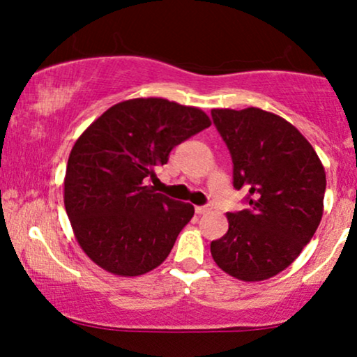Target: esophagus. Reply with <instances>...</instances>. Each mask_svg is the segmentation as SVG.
<instances>
[{"mask_svg": "<svg viewBox=\"0 0 357 357\" xmlns=\"http://www.w3.org/2000/svg\"><path fill=\"white\" fill-rule=\"evenodd\" d=\"M210 210H211L210 206H196L195 208V211L198 213V215H204V213H208Z\"/></svg>", "mask_w": 357, "mask_h": 357, "instance_id": "1", "label": "esophagus"}]
</instances>
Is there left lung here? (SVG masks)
I'll list each match as a JSON object with an SVG mask.
<instances>
[{
    "label": "left lung",
    "mask_w": 357,
    "mask_h": 357,
    "mask_svg": "<svg viewBox=\"0 0 357 357\" xmlns=\"http://www.w3.org/2000/svg\"><path fill=\"white\" fill-rule=\"evenodd\" d=\"M233 161V186L248 191V210L228 213V231L211 257L228 275L267 280L285 270L321 223L326 171L290 122L257 107L213 109Z\"/></svg>",
    "instance_id": "left-lung-1"
}]
</instances>
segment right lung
I'll list each match as a JSON object with an SVG mask.
<instances>
[{"instance_id":"right-lung-1","label":"right lung","mask_w":357,"mask_h":357,"mask_svg":"<svg viewBox=\"0 0 357 357\" xmlns=\"http://www.w3.org/2000/svg\"><path fill=\"white\" fill-rule=\"evenodd\" d=\"M210 126L202 109L149 97L119 102L84 130L68 155L63 202L93 264L137 277L166 260L195 208L147 181L174 146Z\"/></svg>"}]
</instances>
